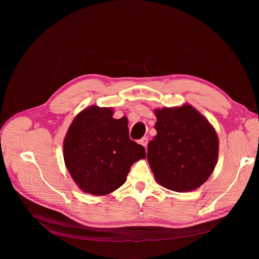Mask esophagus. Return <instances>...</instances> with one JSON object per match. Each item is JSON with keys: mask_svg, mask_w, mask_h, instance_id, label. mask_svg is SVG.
I'll return each mask as SVG.
<instances>
[{"mask_svg": "<svg viewBox=\"0 0 259 259\" xmlns=\"http://www.w3.org/2000/svg\"><path fill=\"white\" fill-rule=\"evenodd\" d=\"M139 143L142 144L145 148H147V146H148V138H147V137H143L142 139H140Z\"/></svg>", "mask_w": 259, "mask_h": 259, "instance_id": "esophagus-1", "label": "esophagus"}]
</instances>
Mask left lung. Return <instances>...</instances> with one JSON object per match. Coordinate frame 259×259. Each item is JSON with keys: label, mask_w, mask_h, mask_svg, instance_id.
<instances>
[{"label": "left lung", "mask_w": 259, "mask_h": 259, "mask_svg": "<svg viewBox=\"0 0 259 259\" xmlns=\"http://www.w3.org/2000/svg\"><path fill=\"white\" fill-rule=\"evenodd\" d=\"M147 159L161 186L177 192L197 189L215 168L218 137L214 127L190 105L156 109Z\"/></svg>", "instance_id": "obj_1"}]
</instances>
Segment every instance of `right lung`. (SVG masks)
I'll use <instances>...</instances> for the list:
<instances>
[{"mask_svg": "<svg viewBox=\"0 0 259 259\" xmlns=\"http://www.w3.org/2000/svg\"><path fill=\"white\" fill-rule=\"evenodd\" d=\"M112 115L111 108H86L65 137L67 169L86 193H111L125 183L133 164L146 159L145 148L130 138L126 117L116 120Z\"/></svg>", "mask_w": 259, "mask_h": 259, "instance_id": "1", "label": "right lung"}]
</instances>
